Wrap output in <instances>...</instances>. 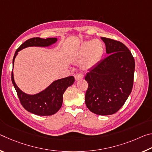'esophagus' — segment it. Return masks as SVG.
Masks as SVG:
<instances>
[{"instance_id":"1","label":"esophagus","mask_w":152,"mask_h":152,"mask_svg":"<svg viewBox=\"0 0 152 152\" xmlns=\"http://www.w3.org/2000/svg\"><path fill=\"white\" fill-rule=\"evenodd\" d=\"M83 78V76L81 74H76L75 75V80H79L82 79Z\"/></svg>"}]
</instances>
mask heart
Returning <instances> with one entry per match:
<instances>
[{
    "label": "heart",
    "mask_w": 152,
    "mask_h": 152,
    "mask_svg": "<svg viewBox=\"0 0 152 152\" xmlns=\"http://www.w3.org/2000/svg\"><path fill=\"white\" fill-rule=\"evenodd\" d=\"M104 46L99 39L84 42L80 46L76 53V58L81 61V68L84 70H91L96 66L103 56Z\"/></svg>",
    "instance_id": "1"
}]
</instances>
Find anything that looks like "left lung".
Returning a JSON list of instances; mask_svg holds the SVG:
<instances>
[{
	"label": "left lung",
	"mask_w": 152,
	"mask_h": 152,
	"mask_svg": "<svg viewBox=\"0 0 152 152\" xmlns=\"http://www.w3.org/2000/svg\"><path fill=\"white\" fill-rule=\"evenodd\" d=\"M101 39L109 56L86 74L85 103L94 114L109 115L123 107L132 92L135 60L121 42L106 37Z\"/></svg>",
	"instance_id": "obj_1"
}]
</instances>
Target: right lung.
Instances as JSON below:
<instances>
[{
    "label": "right lung",
    "instance_id": "right-lung-1",
    "mask_svg": "<svg viewBox=\"0 0 152 152\" xmlns=\"http://www.w3.org/2000/svg\"><path fill=\"white\" fill-rule=\"evenodd\" d=\"M57 38L33 37L25 42L15 51L12 66L18 53L23 49L28 47H49L58 42ZM11 80L12 84L16 90L20 103L27 111L39 116H48L57 113L62 105L63 94L68 86L74 82V76L56 80L51 83L43 91L35 94H29L23 92L15 83L13 72H12Z\"/></svg>",
    "mask_w": 152,
    "mask_h": 152
}]
</instances>
